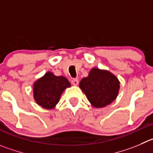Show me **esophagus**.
Segmentation results:
<instances>
[{
	"instance_id": "esophagus-1",
	"label": "esophagus",
	"mask_w": 153,
	"mask_h": 153,
	"mask_svg": "<svg viewBox=\"0 0 153 153\" xmlns=\"http://www.w3.org/2000/svg\"><path fill=\"white\" fill-rule=\"evenodd\" d=\"M71 83L74 85H77L79 84V80L77 79H74L71 80Z\"/></svg>"
}]
</instances>
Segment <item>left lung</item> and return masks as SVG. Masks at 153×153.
<instances>
[{"label": "left lung", "instance_id": "1", "mask_svg": "<svg viewBox=\"0 0 153 153\" xmlns=\"http://www.w3.org/2000/svg\"><path fill=\"white\" fill-rule=\"evenodd\" d=\"M79 88L93 107L102 108L116 100L120 82L110 71L93 68L88 76L81 79Z\"/></svg>", "mask_w": 153, "mask_h": 153}]
</instances>
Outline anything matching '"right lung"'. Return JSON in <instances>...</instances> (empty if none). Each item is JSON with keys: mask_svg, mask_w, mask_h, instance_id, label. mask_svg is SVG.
<instances>
[{"mask_svg": "<svg viewBox=\"0 0 153 153\" xmlns=\"http://www.w3.org/2000/svg\"><path fill=\"white\" fill-rule=\"evenodd\" d=\"M71 85L63 76H56L48 71L33 84L34 99L38 105L47 110L56 107L61 95Z\"/></svg>", "mask_w": 153, "mask_h": 153, "instance_id": "1", "label": "right lung"}]
</instances>
